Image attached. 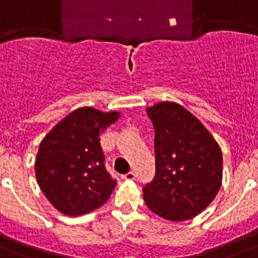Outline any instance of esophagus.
Here are the masks:
<instances>
[{"instance_id": "obj_1", "label": "esophagus", "mask_w": 258, "mask_h": 258, "mask_svg": "<svg viewBox=\"0 0 258 258\" xmlns=\"http://www.w3.org/2000/svg\"><path fill=\"white\" fill-rule=\"evenodd\" d=\"M121 178H123V179H127V180L135 179V172L128 171L127 174H124V175H121Z\"/></svg>"}]
</instances>
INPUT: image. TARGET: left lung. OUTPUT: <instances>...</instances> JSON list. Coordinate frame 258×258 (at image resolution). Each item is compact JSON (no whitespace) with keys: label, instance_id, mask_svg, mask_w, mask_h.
Listing matches in <instances>:
<instances>
[{"label":"left lung","instance_id":"obj_1","mask_svg":"<svg viewBox=\"0 0 258 258\" xmlns=\"http://www.w3.org/2000/svg\"><path fill=\"white\" fill-rule=\"evenodd\" d=\"M155 130V176L143 188L147 208L174 222L212 204L222 183L220 145L191 112L174 101L146 108Z\"/></svg>","mask_w":258,"mask_h":258}]
</instances>
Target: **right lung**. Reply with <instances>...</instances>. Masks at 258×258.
Segmentation results:
<instances>
[{
	"label": "right lung",
	"mask_w": 258,
	"mask_h": 258,
	"mask_svg": "<svg viewBox=\"0 0 258 258\" xmlns=\"http://www.w3.org/2000/svg\"><path fill=\"white\" fill-rule=\"evenodd\" d=\"M119 116L117 111L82 107L58 121L40 143L34 163L37 183L62 214L76 217L100 208L116 186L104 167L100 135Z\"/></svg>",
	"instance_id": "add662e5"
}]
</instances>
